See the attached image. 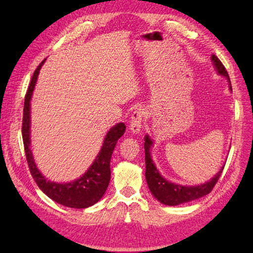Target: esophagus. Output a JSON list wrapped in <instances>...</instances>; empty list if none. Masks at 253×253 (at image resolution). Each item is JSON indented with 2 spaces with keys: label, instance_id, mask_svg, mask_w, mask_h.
<instances>
[{
  "label": "esophagus",
  "instance_id": "esophagus-1",
  "mask_svg": "<svg viewBox=\"0 0 253 253\" xmlns=\"http://www.w3.org/2000/svg\"><path fill=\"white\" fill-rule=\"evenodd\" d=\"M144 117V110L141 107H138L135 111L132 112L131 117H130V130L133 133H139L142 126V121Z\"/></svg>",
  "mask_w": 253,
  "mask_h": 253
}]
</instances>
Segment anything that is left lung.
Masks as SVG:
<instances>
[{
  "mask_svg": "<svg viewBox=\"0 0 253 253\" xmlns=\"http://www.w3.org/2000/svg\"><path fill=\"white\" fill-rule=\"evenodd\" d=\"M212 62L214 64V67L217 71V73L222 76L226 77L229 82V89L232 90V85H230V79L228 76V73L226 68L224 67L222 62L218 60L216 55H212ZM152 140L149 138V136L144 137V153H146V179L147 184L149 186L150 191L152 192L154 198L159 200L161 203L166 204V206H178L181 203H186L196 199L201 198L203 196L208 195L212 191L213 187L215 186L219 176L222 175V171L224 169V166L221 170L213 177L211 180L207 181L206 184L199 185V186H180L174 184V182L168 181L163 178L159 170L155 168V165L152 161L151 154H150V149L152 146Z\"/></svg>",
  "mask_w": 253,
  "mask_h": 253,
  "instance_id": "obj_1",
  "label": "left lung"
}]
</instances>
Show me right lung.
<instances>
[{"label":"right lung","instance_id":"right-lung-1","mask_svg":"<svg viewBox=\"0 0 253 253\" xmlns=\"http://www.w3.org/2000/svg\"><path fill=\"white\" fill-rule=\"evenodd\" d=\"M44 61H42L35 71L25 96L21 135H23L27 163H28L30 173L38 187L53 201L68 208H89L98 202L107 189L111 179L110 162L113 150H114L118 139L125 132L126 126L124 123H120L111 128L110 131L106 133L103 146H102L98 157L80 178L71 182H65V184H58V182L47 180L38 169L30 150V99L39 71Z\"/></svg>","mask_w":253,"mask_h":253}]
</instances>
